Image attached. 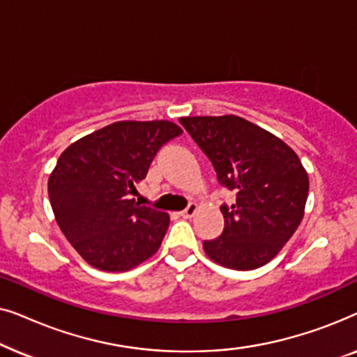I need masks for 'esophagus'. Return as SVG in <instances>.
<instances>
[{"label":"esophagus","instance_id":"1","mask_svg":"<svg viewBox=\"0 0 357 357\" xmlns=\"http://www.w3.org/2000/svg\"><path fill=\"white\" fill-rule=\"evenodd\" d=\"M197 209H198V206H197V203H190V204H188V206H187V208H185V209H183V211H182V213H180V214H182V216H183V218H192V216H193V214H195V213H197Z\"/></svg>","mask_w":357,"mask_h":357}]
</instances>
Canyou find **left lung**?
Segmentation results:
<instances>
[{
    "label": "left lung",
    "mask_w": 357,
    "mask_h": 357,
    "mask_svg": "<svg viewBox=\"0 0 357 357\" xmlns=\"http://www.w3.org/2000/svg\"><path fill=\"white\" fill-rule=\"evenodd\" d=\"M180 123L211 160L218 182L236 193L222 204V234L206 255L231 270L266 265L304 218L309 177L284 141L236 115L183 116Z\"/></svg>",
    "instance_id": "1"
}]
</instances>
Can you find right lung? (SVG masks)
Listing matches in <instances>:
<instances>
[{"instance_id": "right-lung-1", "label": "right lung", "mask_w": 357, "mask_h": 357, "mask_svg": "<svg viewBox=\"0 0 357 357\" xmlns=\"http://www.w3.org/2000/svg\"><path fill=\"white\" fill-rule=\"evenodd\" d=\"M183 131L172 121H116L63 151L48 178L61 232L94 268L128 271L159 250L169 214L131 198L158 151Z\"/></svg>"}]
</instances>
